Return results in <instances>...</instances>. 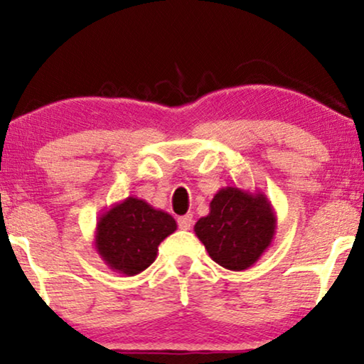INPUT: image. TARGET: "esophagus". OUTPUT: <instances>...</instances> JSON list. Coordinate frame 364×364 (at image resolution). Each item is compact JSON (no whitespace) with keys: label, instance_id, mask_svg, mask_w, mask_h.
I'll return each mask as SVG.
<instances>
[{"label":"esophagus","instance_id":"esophagus-1","mask_svg":"<svg viewBox=\"0 0 364 364\" xmlns=\"http://www.w3.org/2000/svg\"><path fill=\"white\" fill-rule=\"evenodd\" d=\"M178 228H182V230H188V228L192 227V213H187V215H182L178 217Z\"/></svg>","mask_w":364,"mask_h":364}]
</instances>
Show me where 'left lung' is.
I'll use <instances>...</instances> for the list:
<instances>
[{
    "label": "left lung",
    "mask_w": 364,
    "mask_h": 364,
    "mask_svg": "<svg viewBox=\"0 0 364 364\" xmlns=\"http://www.w3.org/2000/svg\"><path fill=\"white\" fill-rule=\"evenodd\" d=\"M277 215L263 192L223 187L213 196L208 215L198 218L193 232L208 255L227 270L250 268L272 245Z\"/></svg>",
    "instance_id": "1"
}]
</instances>
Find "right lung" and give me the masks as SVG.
Returning <instances> with one entry per match:
<instances>
[{"instance_id": "right-lung-1", "label": "right lung", "mask_w": 364, "mask_h": 364, "mask_svg": "<svg viewBox=\"0 0 364 364\" xmlns=\"http://www.w3.org/2000/svg\"><path fill=\"white\" fill-rule=\"evenodd\" d=\"M176 230L177 222L167 212L127 197L101 213L94 247L111 270L134 277L152 265L161 242Z\"/></svg>"}]
</instances>
